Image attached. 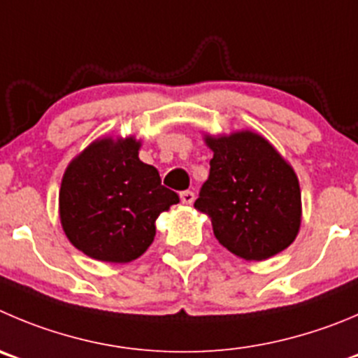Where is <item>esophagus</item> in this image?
<instances>
[{"mask_svg":"<svg viewBox=\"0 0 358 358\" xmlns=\"http://www.w3.org/2000/svg\"><path fill=\"white\" fill-rule=\"evenodd\" d=\"M180 199H182L183 205H192L194 203V192L192 190H183V192H180Z\"/></svg>","mask_w":358,"mask_h":358,"instance_id":"1","label":"esophagus"}]
</instances>
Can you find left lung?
I'll return each mask as SVG.
<instances>
[{
	"mask_svg": "<svg viewBox=\"0 0 358 358\" xmlns=\"http://www.w3.org/2000/svg\"><path fill=\"white\" fill-rule=\"evenodd\" d=\"M203 139L213 159L194 208L210 217L220 245L245 262L282 252L302 224V196L292 164L252 130L205 134Z\"/></svg>",
	"mask_w": 358,
	"mask_h": 358,
	"instance_id": "1",
	"label": "left lung"
}]
</instances>
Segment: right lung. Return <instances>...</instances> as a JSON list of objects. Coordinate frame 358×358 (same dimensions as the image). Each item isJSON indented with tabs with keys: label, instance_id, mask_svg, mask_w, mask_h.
Here are the masks:
<instances>
[{
	"label": "right lung",
	"instance_id": "add662e5",
	"mask_svg": "<svg viewBox=\"0 0 358 358\" xmlns=\"http://www.w3.org/2000/svg\"><path fill=\"white\" fill-rule=\"evenodd\" d=\"M141 139L106 136L70 160L59 187V222L76 249L96 262L130 263L155 238V220L180 201L139 159Z\"/></svg>",
	"mask_w": 358,
	"mask_h": 358
}]
</instances>
